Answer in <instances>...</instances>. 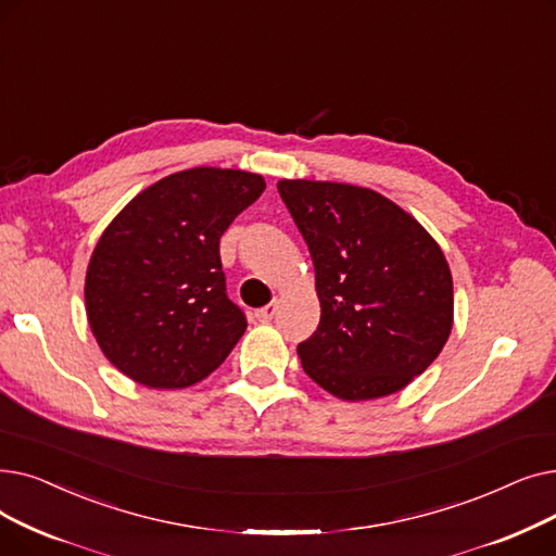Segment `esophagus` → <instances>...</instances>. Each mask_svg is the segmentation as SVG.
Wrapping results in <instances>:
<instances>
[{
    "label": "esophagus",
    "mask_w": 556,
    "mask_h": 556,
    "mask_svg": "<svg viewBox=\"0 0 556 556\" xmlns=\"http://www.w3.org/2000/svg\"><path fill=\"white\" fill-rule=\"evenodd\" d=\"M276 309H278V305H276V303H269V305H264V307L255 309V319H257V321H262V324H267V321H271V319H274V314H276Z\"/></svg>",
    "instance_id": "1"
}]
</instances>
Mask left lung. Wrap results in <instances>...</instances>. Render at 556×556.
<instances>
[{
	"label": "left lung",
	"mask_w": 556,
	"mask_h": 556,
	"mask_svg": "<svg viewBox=\"0 0 556 556\" xmlns=\"http://www.w3.org/2000/svg\"><path fill=\"white\" fill-rule=\"evenodd\" d=\"M309 249L321 321L299 343L305 374L341 401L401 391L453 330V276L412 215L346 182L280 180Z\"/></svg>",
	"instance_id": "1"
}]
</instances>
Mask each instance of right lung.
I'll list each match as a JSON object with an SVG mask.
<instances>
[{
    "instance_id": "1",
    "label": "right lung",
    "mask_w": 556,
    "mask_h": 556,
    "mask_svg": "<svg viewBox=\"0 0 556 556\" xmlns=\"http://www.w3.org/2000/svg\"><path fill=\"white\" fill-rule=\"evenodd\" d=\"M264 188L242 169L176 172L103 230L86 274V312L124 376L149 389L192 387L235 349L247 316L226 294L219 240Z\"/></svg>"
}]
</instances>
